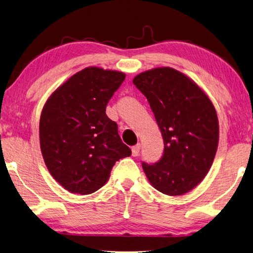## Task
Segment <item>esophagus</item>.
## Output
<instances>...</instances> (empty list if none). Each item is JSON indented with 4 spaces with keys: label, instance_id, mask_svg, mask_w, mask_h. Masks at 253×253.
<instances>
[{
    "label": "esophagus",
    "instance_id": "34e87169",
    "mask_svg": "<svg viewBox=\"0 0 253 253\" xmlns=\"http://www.w3.org/2000/svg\"><path fill=\"white\" fill-rule=\"evenodd\" d=\"M140 149H141V145L140 144H136L134 146H132V155L133 156H137L140 153Z\"/></svg>",
    "mask_w": 253,
    "mask_h": 253
}]
</instances>
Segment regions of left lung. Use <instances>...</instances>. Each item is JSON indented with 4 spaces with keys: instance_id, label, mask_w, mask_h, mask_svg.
Masks as SVG:
<instances>
[{
    "instance_id": "8db88e82",
    "label": "left lung",
    "mask_w": 253,
    "mask_h": 253,
    "mask_svg": "<svg viewBox=\"0 0 253 253\" xmlns=\"http://www.w3.org/2000/svg\"><path fill=\"white\" fill-rule=\"evenodd\" d=\"M133 84L149 101L164 141L161 160L142 163L147 179L169 196L188 193L215 159L219 140L215 107L193 80L169 67L144 71Z\"/></svg>"
}]
</instances>
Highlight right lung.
<instances>
[{
  "mask_svg": "<svg viewBox=\"0 0 253 253\" xmlns=\"http://www.w3.org/2000/svg\"><path fill=\"white\" fill-rule=\"evenodd\" d=\"M126 75L89 67L47 100L41 114L40 141L45 164L70 193L88 195L107 183L116 162L130 156L107 104Z\"/></svg>",
  "mask_w": 253,
  "mask_h": 253,
  "instance_id": "1",
  "label": "right lung"
}]
</instances>
